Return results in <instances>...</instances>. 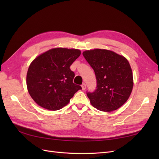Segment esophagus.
<instances>
[{"instance_id":"obj_1","label":"esophagus","mask_w":159,"mask_h":159,"mask_svg":"<svg viewBox=\"0 0 159 159\" xmlns=\"http://www.w3.org/2000/svg\"><path fill=\"white\" fill-rule=\"evenodd\" d=\"M81 88H82L83 90H85L86 89V85H85V84H83L82 85H81Z\"/></svg>"}]
</instances>
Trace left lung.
<instances>
[{"mask_svg": "<svg viewBox=\"0 0 159 159\" xmlns=\"http://www.w3.org/2000/svg\"><path fill=\"white\" fill-rule=\"evenodd\" d=\"M83 56L95 71L97 89L87 95L102 111H115L125 103L133 88V72L126 57L105 49L85 50Z\"/></svg>", "mask_w": 159, "mask_h": 159, "instance_id": "8db88e82", "label": "left lung"}]
</instances>
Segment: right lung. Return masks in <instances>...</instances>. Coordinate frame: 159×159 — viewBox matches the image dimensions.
<instances>
[{
    "label": "right lung",
    "instance_id": "obj_1",
    "mask_svg": "<svg viewBox=\"0 0 159 159\" xmlns=\"http://www.w3.org/2000/svg\"><path fill=\"white\" fill-rule=\"evenodd\" d=\"M80 54L78 49L55 48L31 62L26 85L28 93L38 105L48 110H59L81 89L80 85L73 83L75 74L70 68Z\"/></svg>",
    "mask_w": 159,
    "mask_h": 159
}]
</instances>
